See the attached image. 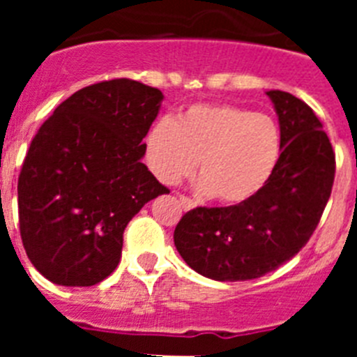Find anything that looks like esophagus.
I'll list each match as a JSON object with an SVG mask.
<instances>
[{
    "label": "esophagus",
    "mask_w": 357,
    "mask_h": 357,
    "mask_svg": "<svg viewBox=\"0 0 357 357\" xmlns=\"http://www.w3.org/2000/svg\"><path fill=\"white\" fill-rule=\"evenodd\" d=\"M178 200H181V206L184 211H191V209H195V206H197V204H195L191 198L184 197V195H178Z\"/></svg>",
    "instance_id": "obj_1"
}]
</instances>
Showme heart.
I'll return each mask as SVG.
<instances>
[{"label":"heart","mask_w":357,"mask_h":357,"mask_svg":"<svg viewBox=\"0 0 357 357\" xmlns=\"http://www.w3.org/2000/svg\"><path fill=\"white\" fill-rule=\"evenodd\" d=\"M280 155V132L270 116L236 105H193L146 135V162L162 184L195 172L202 191L238 206L259 193Z\"/></svg>","instance_id":"heart-1"}]
</instances>
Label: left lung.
I'll use <instances>...</instances> for the list:
<instances>
[{
    "instance_id": "8db88e82",
    "label": "left lung",
    "mask_w": 357,
    "mask_h": 357,
    "mask_svg": "<svg viewBox=\"0 0 357 357\" xmlns=\"http://www.w3.org/2000/svg\"><path fill=\"white\" fill-rule=\"evenodd\" d=\"M279 116L280 155L264 188L229 207H197L175 227V247L200 275L222 282L273 272L302 250L333 191L336 157L313 109L268 91Z\"/></svg>"
}]
</instances>
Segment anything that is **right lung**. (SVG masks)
Masks as SVG:
<instances>
[{"label":"right lung","mask_w":357,"mask_h":357,"mask_svg":"<svg viewBox=\"0 0 357 357\" xmlns=\"http://www.w3.org/2000/svg\"><path fill=\"white\" fill-rule=\"evenodd\" d=\"M160 102L155 87L114 78L71 94L40 125L19 173L17 207L28 259L48 280L107 279L128 222L169 193L141 162Z\"/></svg>","instance_id":"right-lung-1"}]
</instances>
